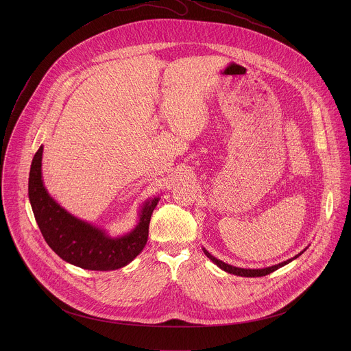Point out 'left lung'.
<instances>
[{"mask_svg": "<svg viewBox=\"0 0 351 351\" xmlns=\"http://www.w3.org/2000/svg\"><path fill=\"white\" fill-rule=\"evenodd\" d=\"M305 250H306V247H305L304 250L300 251L298 255H295L293 258H289V259H287V261H284V262H280V263L273 265V266H269V267H263V269H243V267H237V266L228 265V263H226V262H223V261H220V259L215 258L210 252H208V251L205 250V249L202 247L204 254H205V255H206V256H208V258H209L215 265H217L221 270H224V271H227V273H230V274L241 276V277H263V276H267V274L273 273L274 270H277V269H280V267H282V266L288 265V263H289V262H292L293 259L299 258L301 254H302Z\"/></svg>", "mask_w": 351, "mask_h": 351, "instance_id": "1", "label": "left lung"}]
</instances>
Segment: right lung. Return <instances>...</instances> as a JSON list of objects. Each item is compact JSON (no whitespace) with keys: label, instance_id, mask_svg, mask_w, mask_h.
Returning a JSON list of instances; mask_svg holds the SVG:
<instances>
[{"label":"right lung","instance_id":"add662e5","mask_svg":"<svg viewBox=\"0 0 351 351\" xmlns=\"http://www.w3.org/2000/svg\"><path fill=\"white\" fill-rule=\"evenodd\" d=\"M43 146L35 154L29 171V202L47 245L63 261L86 270H116L132 262L145 249L151 215L159 197L145 201L139 221L123 237H110L105 230L69 213L53 200L42 178Z\"/></svg>","mask_w":351,"mask_h":351}]
</instances>
